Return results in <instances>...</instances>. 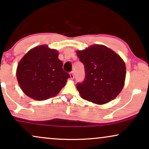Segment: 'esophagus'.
<instances>
[{"mask_svg": "<svg viewBox=\"0 0 149 149\" xmlns=\"http://www.w3.org/2000/svg\"><path fill=\"white\" fill-rule=\"evenodd\" d=\"M70 78L71 79L74 78V72H73V71H71L70 73Z\"/></svg>", "mask_w": 149, "mask_h": 149, "instance_id": "1", "label": "esophagus"}]
</instances>
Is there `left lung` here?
I'll return each instance as SVG.
<instances>
[{"label": "left lung", "instance_id": "8db88e82", "mask_svg": "<svg viewBox=\"0 0 149 149\" xmlns=\"http://www.w3.org/2000/svg\"><path fill=\"white\" fill-rule=\"evenodd\" d=\"M77 55L85 69L84 80L76 85L81 97L100 105L116 98L126 76L125 64L119 55L99 44L77 51Z\"/></svg>", "mask_w": 149, "mask_h": 149}]
</instances>
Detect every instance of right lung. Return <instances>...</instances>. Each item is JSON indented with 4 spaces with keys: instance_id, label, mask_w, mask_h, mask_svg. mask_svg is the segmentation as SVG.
<instances>
[{
    "instance_id": "obj_1",
    "label": "right lung",
    "mask_w": 149,
    "mask_h": 149,
    "mask_svg": "<svg viewBox=\"0 0 149 149\" xmlns=\"http://www.w3.org/2000/svg\"><path fill=\"white\" fill-rule=\"evenodd\" d=\"M58 52L46 45L28 52L19 62L16 76L24 93L33 100L43 101L55 97L70 78L63 71Z\"/></svg>"
}]
</instances>
